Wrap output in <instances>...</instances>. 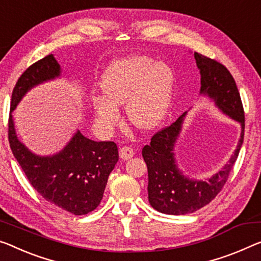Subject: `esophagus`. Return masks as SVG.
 <instances>
[{"label": "esophagus", "instance_id": "obj_1", "mask_svg": "<svg viewBox=\"0 0 261 261\" xmlns=\"http://www.w3.org/2000/svg\"><path fill=\"white\" fill-rule=\"evenodd\" d=\"M134 154H135V153H134L133 148H132V147L125 146V147L120 148L119 155H120V158H121L122 160H129V159L133 158Z\"/></svg>", "mask_w": 261, "mask_h": 261}]
</instances>
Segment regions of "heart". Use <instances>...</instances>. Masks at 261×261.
I'll use <instances>...</instances> for the list:
<instances>
[{
  "label": "heart",
  "mask_w": 261,
  "mask_h": 261,
  "mask_svg": "<svg viewBox=\"0 0 261 261\" xmlns=\"http://www.w3.org/2000/svg\"><path fill=\"white\" fill-rule=\"evenodd\" d=\"M175 75L166 63L147 56H128L106 67L100 78L103 95L92 98L100 125L111 129L120 121L119 105L135 127L153 129L166 117L171 102Z\"/></svg>",
  "instance_id": "1"
}]
</instances>
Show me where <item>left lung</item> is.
<instances>
[{"label": "left lung", "instance_id": "obj_1", "mask_svg": "<svg viewBox=\"0 0 261 261\" xmlns=\"http://www.w3.org/2000/svg\"><path fill=\"white\" fill-rule=\"evenodd\" d=\"M194 57L200 73L199 94L210 99L223 114L237 121L242 132L227 163L206 179L189 177L176 161L175 147L187 112L151 138L150 143L142 149L148 168V199L155 210L167 215L191 214L209 204L225 184L244 141V110L233 77L225 66L214 59L197 52Z\"/></svg>", "mask_w": 261, "mask_h": 261}]
</instances>
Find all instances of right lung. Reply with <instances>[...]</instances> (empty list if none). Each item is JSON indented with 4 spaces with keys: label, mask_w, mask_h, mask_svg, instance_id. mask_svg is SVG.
<instances>
[{
    "label": "right lung",
    "mask_w": 261,
    "mask_h": 261,
    "mask_svg": "<svg viewBox=\"0 0 261 261\" xmlns=\"http://www.w3.org/2000/svg\"><path fill=\"white\" fill-rule=\"evenodd\" d=\"M61 75V65L54 55L24 71L11 95L8 135L11 151L35 190L47 202L80 216L93 211L101 202L108 176L119 160L117 144L93 141L77 129L58 153L37 155L17 138L11 114L31 89Z\"/></svg>",
    "instance_id": "add662e5"
}]
</instances>
